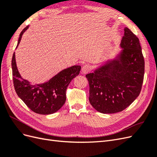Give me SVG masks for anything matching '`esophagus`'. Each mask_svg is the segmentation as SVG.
<instances>
[{"instance_id": "obj_1", "label": "esophagus", "mask_w": 157, "mask_h": 157, "mask_svg": "<svg viewBox=\"0 0 157 157\" xmlns=\"http://www.w3.org/2000/svg\"><path fill=\"white\" fill-rule=\"evenodd\" d=\"M91 70V66L90 65H84L82 68V73L83 74H87Z\"/></svg>"}]
</instances>
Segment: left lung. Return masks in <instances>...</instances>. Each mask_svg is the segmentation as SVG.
<instances>
[{"mask_svg":"<svg viewBox=\"0 0 157 157\" xmlns=\"http://www.w3.org/2000/svg\"><path fill=\"white\" fill-rule=\"evenodd\" d=\"M121 48L114 59L86 75L89 82V101L99 113L121 112L139 96L145 73V61L140 40L124 28Z\"/></svg>","mask_w":157,"mask_h":157,"instance_id":"8db88e82","label":"left lung"}]
</instances>
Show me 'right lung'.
<instances>
[{
	"mask_svg": "<svg viewBox=\"0 0 157 157\" xmlns=\"http://www.w3.org/2000/svg\"><path fill=\"white\" fill-rule=\"evenodd\" d=\"M27 26L21 32L16 48L23 33L29 28ZM12 69L14 88L17 96L31 111L40 115H50L58 111L66 100V90L68 85L78 75L81 67L73 65L61 71L48 81L42 84H31L21 77L17 68L14 52L12 59Z\"/></svg>",
	"mask_w": 157,
	"mask_h": 157,
	"instance_id": "obj_1",
	"label": "right lung"
}]
</instances>
